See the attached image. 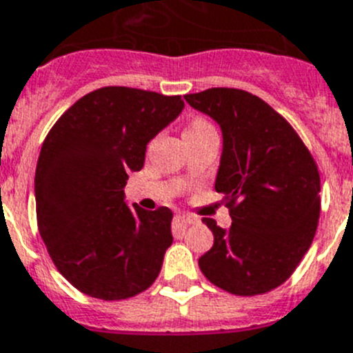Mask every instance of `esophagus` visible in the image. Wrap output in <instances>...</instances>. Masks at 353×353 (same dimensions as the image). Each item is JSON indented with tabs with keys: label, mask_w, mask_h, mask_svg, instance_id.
<instances>
[{
	"label": "esophagus",
	"mask_w": 353,
	"mask_h": 353,
	"mask_svg": "<svg viewBox=\"0 0 353 353\" xmlns=\"http://www.w3.org/2000/svg\"><path fill=\"white\" fill-rule=\"evenodd\" d=\"M177 220L183 223H195L197 222V216H195V214H190V213H183V214H177Z\"/></svg>",
	"instance_id": "1"
}]
</instances>
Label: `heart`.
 <instances>
[{"instance_id": "heart-1", "label": "heart", "mask_w": 353, "mask_h": 353, "mask_svg": "<svg viewBox=\"0 0 353 353\" xmlns=\"http://www.w3.org/2000/svg\"><path fill=\"white\" fill-rule=\"evenodd\" d=\"M211 130H214V128L210 124V122L202 121V119H195V121L190 122V125L185 130V134H201Z\"/></svg>"}]
</instances>
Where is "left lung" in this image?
<instances>
[{
  "mask_svg": "<svg viewBox=\"0 0 353 353\" xmlns=\"http://www.w3.org/2000/svg\"><path fill=\"white\" fill-rule=\"evenodd\" d=\"M185 99L222 130L214 190L232 220L222 229L202 219L214 241L199 257L201 272L232 295L268 293L295 272L316 232V161L290 122L250 92L208 88Z\"/></svg>",
  "mask_w": 353,
  "mask_h": 353,
  "instance_id": "8db88e82",
  "label": "left lung"
}]
</instances>
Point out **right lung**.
I'll use <instances>...</instances> for the list:
<instances>
[{
	"label": "right lung",
	"instance_id": "obj_1",
	"mask_svg": "<svg viewBox=\"0 0 353 353\" xmlns=\"http://www.w3.org/2000/svg\"><path fill=\"white\" fill-rule=\"evenodd\" d=\"M185 108L181 96L104 87L76 101L46 137L35 170L39 232L58 272L94 299L151 286L172 245V211L124 202L147 143Z\"/></svg>",
	"mask_w": 353,
	"mask_h": 353
}]
</instances>
